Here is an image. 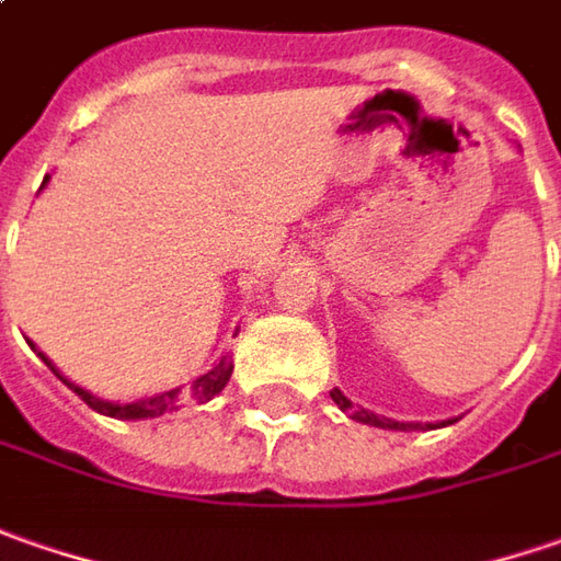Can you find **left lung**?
Instances as JSON below:
<instances>
[{
    "instance_id": "8db88e82",
    "label": "left lung",
    "mask_w": 561,
    "mask_h": 561,
    "mask_svg": "<svg viewBox=\"0 0 561 561\" xmlns=\"http://www.w3.org/2000/svg\"><path fill=\"white\" fill-rule=\"evenodd\" d=\"M332 394V400L339 403V410H344V413L351 415L354 422H363V425H376V428H391V432H413V428H444V425H454L456 419H447V422H397V419H388V415H378L373 413V410H363V407H354L347 397L341 394L339 388H332L329 391Z\"/></svg>"
}]
</instances>
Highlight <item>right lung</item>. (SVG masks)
<instances>
[{
  "mask_svg": "<svg viewBox=\"0 0 561 561\" xmlns=\"http://www.w3.org/2000/svg\"><path fill=\"white\" fill-rule=\"evenodd\" d=\"M49 183V176L43 180V185ZM30 347L36 351V357L43 359L46 366H49L55 376L61 378L65 385H68L73 394H80L87 400L89 407L95 410V413L111 415V419H158V415L173 413V410H180V394H183V388H170V391H161V394H151V397H139V400H133V403H114V400H102V397H95L87 388H80V385H73L70 378H65L58 369H55V363H51L33 341H30ZM232 376V366H229V359L220 357V363H214V369L210 373H204L192 381V388H188V394L195 397V400H210L214 394H220L222 388H226V381Z\"/></svg>",
  "mask_w": 561,
  "mask_h": 561,
  "instance_id": "1",
  "label": "right lung"
}]
</instances>
